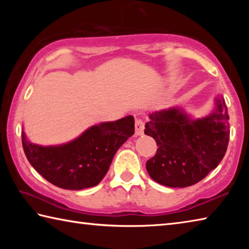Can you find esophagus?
<instances>
[{
  "label": "esophagus",
  "mask_w": 249,
  "mask_h": 249,
  "mask_svg": "<svg viewBox=\"0 0 249 249\" xmlns=\"http://www.w3.org/2000/svg\"><path fill=\"white\" fill-rule=\"evenodd\" d=\"M135 134L137 136H141V135L144 134V123H142V120L135 121Z\"/></svg>",
  "instance_id": "34e87169"
}]
</instances>
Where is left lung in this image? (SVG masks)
<instances>
[{
	"instance_id": "left-lung-1",
	"label": "left lung",
	"mask_w": 249,
	"mask_h": 249,
	"mask_svg": "<svg viewBox=\"0 0 249 249\" xmlns=\"http://www.w3.org/2000/svg\"><path fill=\"white\" fill-rule=\"evenodd\" d=\"M145 134L158 146L146 162L156 182L171 188L190 187L215 169L224 157L230 141L229 113L224 100L216 109L199 120H190L180 108L172 107L149 115Z\"/></svg>"
}]
</instances>
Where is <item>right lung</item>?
<instances>
[{
  "label": "right lung",
  "instance_id": "right-lung-1",
  "mask_svg": "<svg viewBox=\"0 0 249 249\" xmlns=\"http://www.w3.org/2000/svg\"><path fill=\"white\" fill-rule=\"evenodd\" d=\"M135 132L134 117L92 126L69 144L43 147L22 134L24 153L39 175L56 187L81 190L99 184L117 149Z\"/></svg>",
  "mask_w": 249,
  "mask_h": 249
}]
</instances>
